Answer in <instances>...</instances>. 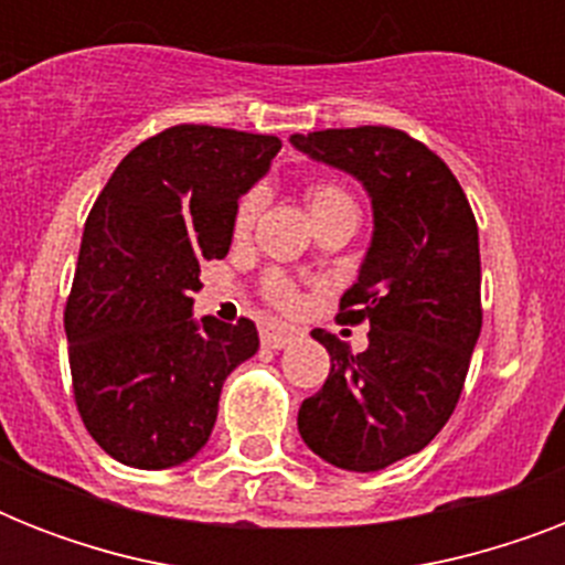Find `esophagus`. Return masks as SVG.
Here are the masks:
<instances>
[{
	"label": "esophagus",
	"instance_id": "1",
	"mask_svg": "<svg viewBox=\"0 0 565 565\" xmlns=\"http://www.w3.org/2000/svg\"><path fill=\"white\" fill-rule=\"evenodd\" d=\"M296 340H299V331L292 326L266 322V326L260 328V343H264L266 349H287V345H292Z\"/></svg>",
	"mask_w": 565,
	"mask_h": 565
}]
</instances>
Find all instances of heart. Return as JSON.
<instances>
[{
  "instance_id": "1",
  "label": "heart",
  "mask_w": 565,
  "mask_h": 565,
  "mask_svg": "<svg viewBox=\"0 0 565 565\" xmlns=\"http://www.w3.org/2000/svg\"><path fill=\"white\" fill-rule=\"evenodd\" d=\"M305 202H308L310 213H313V222L322 220V216H331V213H358V204H354L352 193L337 184L334 179H313L308 181L305 188ZM260 204H264V193L260 190H248L243 199H239L237 211H234V234L237 237H246L252 225H255L257 213H260ZM264 296L278 308H292L299 296H296V287L284 273L273 269V273L264 275Z\"/></svg>"
}]
</instances>
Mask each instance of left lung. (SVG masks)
<instances>
[{
    "label": "left lung",
    "instance_id": "8db88e82",
    "mask_svg": "<svg viewBox=\"0 0 565 565\" xmlns=\"http://www.w3.org/2000/svg\"><path fill=\"white\" fill-rule=\"evenodd\" d=\"M290 143L361 179L375 207L370 255L337 313L366 322L370 345L352 354L313 328L331 372L299 411L310 451L375 472L428 446L463 393L483 319L478 222L455 172L407 131L326 128Z\"/></svg>",
    "mask_w": 565,
    "mask_h": 565
}]
</instances>
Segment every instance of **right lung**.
<instances>
[{"label": "right lung", "instance_id": "add662e5", "mask_svg": "<svg viewBox=\"0 0 565 565\" xmlns=\"http://www.w3.org/2000/svg\"><path fill=\"white\" fill-rule=\"evenodd\" d=\"M281 140L172 126L122 158L84 222L64 328L78 416L114 460L179 466L207 443L222 381L257 352V328L193 322L199 266L228 255L237 199Z\"/></svg>", "mask_w": 565, "mask_h": 565}]
</instances>
